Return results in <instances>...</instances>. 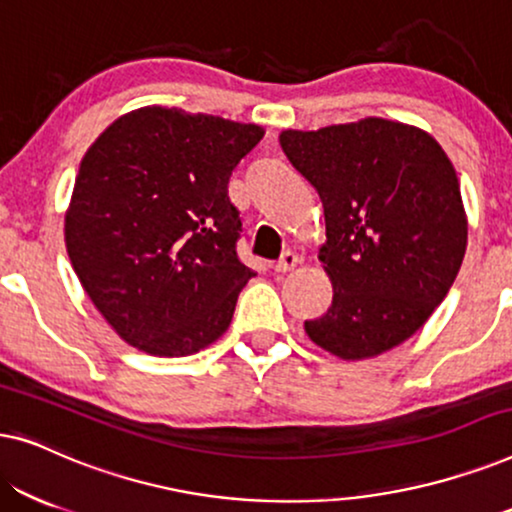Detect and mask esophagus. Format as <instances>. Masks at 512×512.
<instances>
[{
  "mask_svg": "<svg viewBox=\"0 0 512 512\" xmlns=\"http://www.w3.org/2000/svg\"><path fill=\"white\" fill-rule=\"evenodd\" d=\"M298 263H300V258L296 251H284L282 258L275 263V272H291L298 268Z\"/></svg>",
  "mask_w": 512,
  "mask_h": 512,
  "instance_id": "1",
  "label": "esophagus"
}]
</instances>
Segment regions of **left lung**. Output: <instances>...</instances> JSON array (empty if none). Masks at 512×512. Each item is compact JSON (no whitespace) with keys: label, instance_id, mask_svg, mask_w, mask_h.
<instances>
[{"label":"left lung","instance_id":"8db88e82","mask_svg":"<svg viewBox=\"0 0 512 512\" xmlns=\"http://www.w3.org/2000/svg\"><path fill=\"white\" fill-rule=\"evenodd\" d=\"M279 144L324 205L319 261L333 303L305 321L307 338L342 361L403 345L443 303L466 254V209L443 146L375 116L282 130Z\"/></svg>","mask_w":512,"mask_h":512}]
</instances>
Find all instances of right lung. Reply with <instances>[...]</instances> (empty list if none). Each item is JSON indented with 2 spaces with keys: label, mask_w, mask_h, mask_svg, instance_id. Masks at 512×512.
Wrapping results in <instances>:
<instances>
[{
  "label": "right lung",
  "mask_w": 512,
  "mask_h": 512,
  "mask_svg": "<svg viewBox=\"0 0 512 512\" xmlns=\"http://www.w3.org/2000/svg\"><path fill=\"white\" fill-rule=\"evenodd\" d=\"M265 130L177 107L118 116L81 158L65 244L97 312L139 352L191 356L221 338L242 286L237 163Z\"/></svg>",
  "instance_id": "1"
}]
</instances>
